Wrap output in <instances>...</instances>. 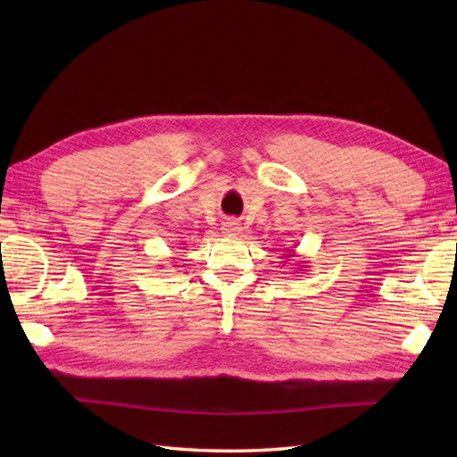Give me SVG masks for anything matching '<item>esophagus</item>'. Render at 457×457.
Returning a JSON list of instances; mask_svg holds the SVG:
<instances>
[{
    "label": "esophagus",
    "instance_id": "1",
    "mask_svg": "<svg viewBox=\"0 0 457 457\" xmlns=\"http://www.w3.org/2000/svg\"><path fill=\"white\" fill-rule=\"evenodd\" d=\"M241 229H244V228H241V223L237 220H234V218L226 220V221H223V226H221V231L226 236H239Z\"/></svg>",
    "mask_w": 457,
    "mask_h": 457
}]
</instances>
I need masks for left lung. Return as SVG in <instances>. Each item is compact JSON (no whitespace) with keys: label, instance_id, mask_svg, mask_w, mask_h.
Masks as SVG:
<instances>
[{"label":"left lung","instance_id":"left-lung-1","mask_svg":"<svg viewBox=\"0 0 457 457\" xmlns=\"http://www.w3.org/2000/svg\"><path fill=\"white\" fill-rule=\"evenodd\" d=\"M285 257H293L295 255V251H287V253H283ZM295 269H298V270H304L306 269V265H298V267H295Z\"/></svg>","mask_w":457,"mask_h":457}]
</instances>
